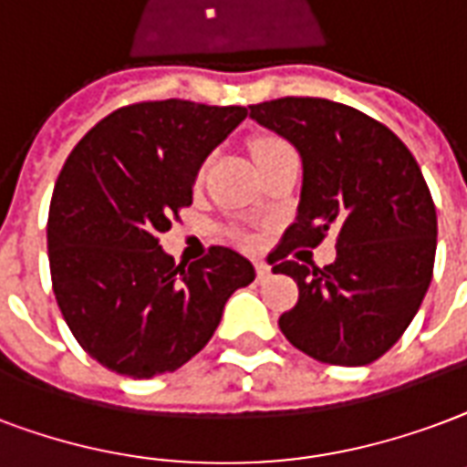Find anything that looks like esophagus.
I'll return each instance as SVG.
<instances>
[{"label": "esophagus", "instance_id": "obj_1", "mask_svg": "<svg viewBox=\"0 0 467 467\" xmlns=\"http://www.w3.org/2000/svg\"><path fill=\"white\" fill-rule=\"evenodd\" d=\"M254 272H257V282H265V279L269 277V272H272V269H269L267 262L257 260L254 262Z\"/></svg>", "mask_w": 467, "mask_h": 467}]
</instances>
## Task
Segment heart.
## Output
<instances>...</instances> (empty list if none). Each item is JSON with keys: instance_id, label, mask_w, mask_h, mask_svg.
I'll return each mask as SVG.
<instances>
[{"instance_id": "heart-1", "label": "heart", "mask_w": 467, "mask_h": 467, "mask_svg": "<svg viewBox=\"0 0 467 467\" xmlns=\"http://www.w3.org/2000/svg\"><path fill=\"white\" fill-rule=\"evenodd\" d=\"M252 158H254V163L262 165L267 163V161H275L279 155L286 153H295V148L286 143L285 138L279 136H260L252 140Z\"/></svg>"}]
</instances>
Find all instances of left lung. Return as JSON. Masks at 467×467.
I'll use <instances>...</instances> for the list:
<instances>
[{
    "label": "left lung",
    "mask_w": 467,
    "mask_h": 467,
    "mask_svg": "<svg viewBox=\"0 0 467 467\" xmlns=\"http://www.w3.org/2000/svg\"><path fill=\"white\" fill-rule=\"evenodd\" d=\"M250 116L295 143L304 165L296 220L267 257L299 286L279 329L321 364H374L409 329L433 277L438 223L423 172L391 128L344 103L285 96ZM329 229L337 260L303 261L311 253L298 247Z\"/></svg>",
    "instance_id": "obj_1"
}]
</instances>
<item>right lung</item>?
<instances>
[{
	"instance_id": "obj_1",
	"label": "right lung",
	"mask_w": 467,
	"mask_h": 467,
	"mask_svg": "<svg viewBox=\"0 0 467 467\" xmlns=\"http://www.w3.org/2000/svg\"><path fill=\"white\" fill-rule=\"evenodd\" d=\"M244 106L140 101L86 133L54 185L47 224L51 286L68 329L109 371L153 379L188 364L213 339L224 302L254 279L230 247L190 267L158 234L192 205V182Z\"/></svg>"
}]
</instances>
